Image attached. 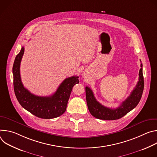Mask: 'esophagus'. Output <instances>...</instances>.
<instances>
[{
	"instance_id": "1",
	"label": "esophagus",
	"mask_w": 157,
	"mask_h": 157,
	"mask_svg": "<svg viewBox=\"0 0 157 157\" xmlns=\"http://www.w3.org/2000/svg\"><path fill=\"white\" fill-rule=\"evenodd\" d=\"M83 77H84V78H86V75H83Z\"/></svg>"
}]
</instances>
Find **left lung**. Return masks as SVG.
I'll return each mask as SVG.
<instances>
[{
    "mask_svg": "<svg viewBox=\"0 0 157 157\" xmlns=\"http://www.w3.org/2000/svg\"><path fill=\"white\" fill-rule=\"evenodd\" d=\"M140 66L141 68L139 74V81L136 87L132 91L130 95L116 109H111L101 104L96 99L91 89L87 86L86 87V97L87 107L93 116L102 120H116L124 117L128 112L137 105L142 98L144 87L142 63Z\"/></svg>",
    "mask_w": 157,
    "mask_h": 157,
    "instance_id": "obj_1",
    "label": "left lung"
}]
</instances>
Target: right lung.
Returning <instances> with one entry per match:
<instances>
[{"instance_id":"add662e5","label":"right lung","mask_w":157,"mask_h":157,"mask_svg":"<svg viewBox=\"0 0 157 157\" xmlns=\"http://www.w3.org/2000/svg\"><path fill=\"white\" fill-rule=\"evenodd\" d=\"M24 53L23 47L15 57L12 68L14 92L18 102L39 118L50 119L61 116L66 111L73 87L79 83V77L74 76L65 79L56 91L50 96H35L24 87L21 81L20 66Z\"/></svg>"}]
</instances>
